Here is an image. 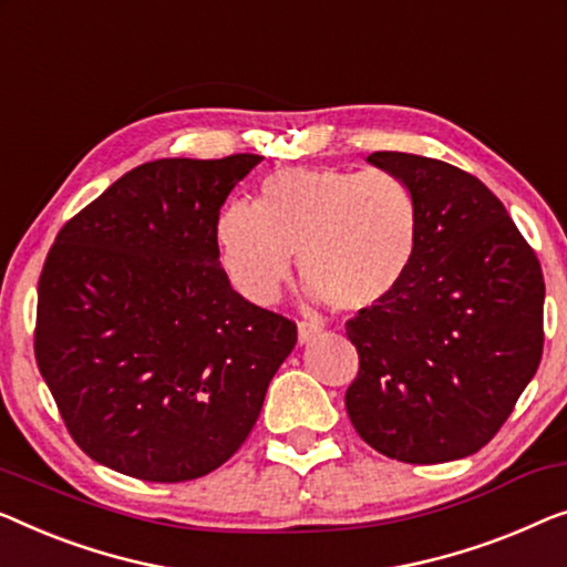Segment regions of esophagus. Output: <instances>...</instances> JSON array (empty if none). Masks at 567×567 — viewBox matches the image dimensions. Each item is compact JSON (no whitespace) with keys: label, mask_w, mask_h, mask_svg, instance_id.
Instances as JSON below:
<instances>
[{"label":"esophagus","mask_w":567,"mask_h":567,"mask_svg":"<svg viewBox=\"0 0 567 567\" xmlns=\"http://www.w3.org/2000/svg\"><path fill=\"white\" fill-rule=\"evenodd\" d=\"M319 327L317 324H311V322H299V342L301 344H307V342H311V340H317L319 338Z\"/></svg>","instance_id":"esophagus-1"}]
</instances>
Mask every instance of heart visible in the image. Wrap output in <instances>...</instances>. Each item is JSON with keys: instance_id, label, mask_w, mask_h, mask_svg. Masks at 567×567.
<instances>
[{"instance_id": "heart-1", "label": "heart", "mask_w": 567, "mask_h": 567, "mask_svg": "<svg viewBox=\"0 0 567 567\" xmlns=\"http://www.w3.org/2000/svg\"><path fill=\"white\" fill-rule=\"evenodd\" d=\"M420 227L414 188L391 171L278 168L260 184L256 207L227 204L217 243L229 278L250 301H276L293 252H301L311 297L355 315L401 289Z\"/></svg>"}]
</instances>
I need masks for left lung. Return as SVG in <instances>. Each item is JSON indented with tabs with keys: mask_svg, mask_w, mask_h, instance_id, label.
<instances>
[{
	"mask_svg": "<svg viewBox=\"0 0 567 567\" xmlns=\"http://www.w3.org/2000/svg\"><path fill=\"white\" fill-rule=\"evenodd\" d=\"M420 202L406 281L344 332L360 368L344 393L355 432L401 463L461 461L508 420L543 360L545 278L486 184L445 161L371 153Z\"/></svg>",
	"mask_w": 567,
	"mask_h": 567,
	"instance_id": "1",
	"label": "left lung"
}]
</instances>
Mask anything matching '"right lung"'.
Listing matches in <instances>:
<instances>
[{
    "mask_svg": "<svg viewBox=\"0 0 567 567\" xmlns=\"http://www.w3.org/2000/svg\"><path fill=\"white\" fill-rule=\"evenodd\" d=\"M260 161L143 163L61 227L38 281L35 360L92 461L182 483L250 434L297 344V324L219 266V209Z\"/></svg>",
    "mask_w": 567,
    "mask_h": 567,
    "instance_id": "add662e5",
    "label": "right lung"
}]
</instances>
